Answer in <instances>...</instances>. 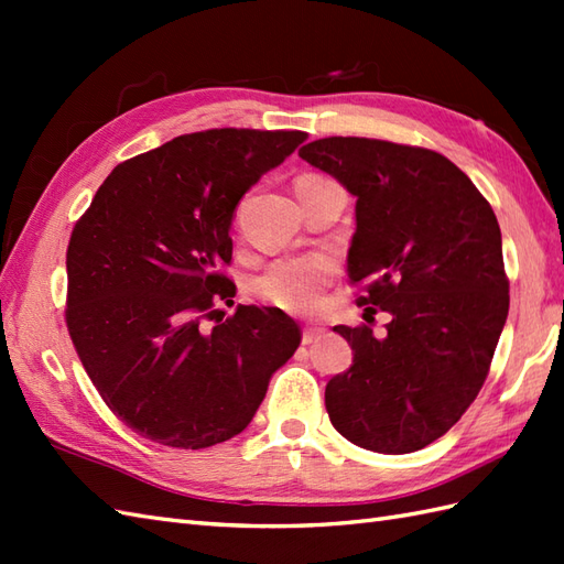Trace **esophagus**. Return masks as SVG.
<instances>
[{
  "label": "esophagus",
  "mask_w": 564,
  "mask_h": 564,
  "mask_svg": "<svg viewBox=\"0 0 564 564\" xmlns=\"http://www.w3.org/2000/svg\"><path fill=\"white\" fill-rule=\"evenodd\" d=\"M322 337V327H315V325H307L303 329V344H313Z\"/></svg>",
  "instance_id": "obj_1"
}]
</instances>
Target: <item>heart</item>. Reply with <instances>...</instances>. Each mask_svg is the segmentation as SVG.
I'll return each mask as SVG.
<instances>
[{
	"label": "heart",
	"instance_id": "b5f03b06",
	"mask_svg": "<svg viewBox=\"0 0 564 564\" xmlns=\"http://www.w3.org/2000/svg\"><path fill=\"white\" fill-rule=\"evenodd\" d=\"M315 176V174H305ZM332 267L329 261L319 257H301V259H281L273 261L271 267L263 269L254 281H251V291L267 301L289 313H313L319 305L322 285L329 281Z\"/></svg>",
	"mask_w": 564,
	"mask_h": 564
}]
</instances>
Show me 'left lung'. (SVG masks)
<instances>
[{
	"label": "left lung",
	"instance_id": "obj_1",
	"mask_svg": "<svg viewBox=\"0 0 564 564\" xmlns=\"http://www.w3.org/2000/svg\"><path fill=\"white\" fill-rule=\"evenodd\" d=\"M356 196L351 283L386 332L339 325L354 364L327 382L344 438L414 453L458 422L489 373L509 315L492 206L443 154L370 138H322L297 152Z\"/></svg>",
	"mask_w": 564,
	"mask_h": 564
}]
</instances>
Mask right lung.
Returning <instances> with one entry per match:
<instances>
[{
  "instance_id": "right-lung-1",
  "label": "right lung",
  "mask_w": 564,
  "mask_h": 564,
  "mask_svg": "<svg viewBox=\"0 0 564 564\" xmlns=\"http://www.w3.org/2000/svg\"><path fill=\"white\" fill-rule=\"evenodd\" d=\"M307 138L215 128L178 135L106 176L67 247V329L109 410L172 448H208L257 414L301 327L279 307L232 305L239 198ZM216 319L208 326L205 319Z\"/></svg>"
}]
</instances>
